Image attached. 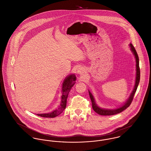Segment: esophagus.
<instances>
[{"instance_id":"obj_1","label":"esophagus","mask_w":151,"mask_h":151,"mask_svg":"<svg viewBox=\"0 0 151 151\" xmlns=\"http://www.w3.org/2000/svg\"><path fill=\"white\" fill-rule=\"evenodd\" d=\"M84 70L81 68H79L78 70H77V73H78V74H84Z\"/></svg>"}]
</instances>
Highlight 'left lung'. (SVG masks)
Returning <instances> with one entry per match:
<instances>
[{
	"label": "left lung",
	"mask_w": 151,
	"mask_h": 151,
	"mask_svg": "<svg viewBox=\"0 0 151 151\" xmlns=\"http://www.w3.org/2000/svg\"><path fill=\"white\" fill-rule=\"evenodd\" d=\"M129 46L131 47V50L135 58V61H136V78H135V86L134 87V89L129 96V99H127V101L124 104V105H123V106L119 107V108L115 109H105L104 108H100L99 107L95 101V99L92 95V94L90 92V91H89V97L91 98V102H92V106L93 109V110L98 114H100V115H102V116H109V115H114V114H116L117 113H119L122 111H123V110H124L125 109H126L129 106L131 105L134 96L135 95V93L137 91V87L138 86L139 83V80H140V69H139V58L138 56V54L135 49V47L133 46V45L130 43L129 44Z\"/></svg>",
	"instance_id": "left-lung-1"
}]
</instances>
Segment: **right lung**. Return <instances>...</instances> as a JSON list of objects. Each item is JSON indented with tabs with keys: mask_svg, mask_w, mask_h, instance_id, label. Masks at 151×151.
<instances>
[{
	"mask_svg": "<svg viewBox=\"0 0 151 151\" xmlns=\"http://www.w3.org/2000/svg\"><path fill=\"white\" fill-rule=\"evenodd\" d=\"M76 80V77L74 74H70L67 76L64 80L62 84V101L58 109L54 110L52 112L48 113H41V114H37V115L43 117H49L53 118L58 116L60 114H61L66 107L67 99L68 95V93L71 89V88L74 85Z\"/></svg>",
	"mask_w": 151,
	"mask_h": 151,
	"instance_id": "add662e5",
	"label": "right lung"
}]
</instances>
